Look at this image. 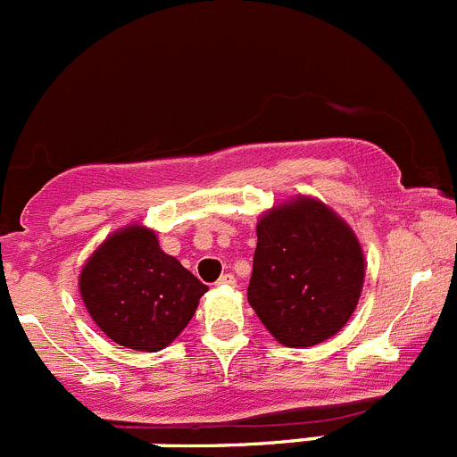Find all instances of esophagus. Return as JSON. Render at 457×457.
<instances>
[{"label":"esophagus","instance_id":"esophagus-1","mask_svg":"<svg viewBox=\"0 0 457 457\" xmlns=\"http://www.w3.org/2000/svg\"><path fill=\"white\" fill-rule=\"evenodd\" d=\"M216 284H219V287H234V284H237V277H234V275H223L219 281H216Z\"/></svg>","mask_w":457,"mask_h":457}]
</instances>
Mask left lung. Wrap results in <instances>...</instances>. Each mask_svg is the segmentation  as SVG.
Instances as JSON below:
<instances>
[{
  "label": "left lung",
  "mask_w": 457,
  "mask_h": 457,
  "mask_svg": "<svg viewBox=\"0 0 457 457\" xmlns=\"http://www.w3.org/2000/svg\"><path fill=\"white\" fill-rule=\"evenodd\" d=\"M363 279L361 243L325 203L297 195L259 219L248 302L281 345L313 347L338 334Z\"/></svg>",
  "instance_id": "1"
}]
</instances>
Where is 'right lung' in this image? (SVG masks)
Returning a JSON list of instances; mask_svg holds the SVG:
<instances>
[{
	"label": "right lung",
	"instance_id": "1",
	"mask_svg": "<svg viewBox=\"0 0 457 457\" xmlns=\"http://www.w3.org/2000/svg\"><path fill=\"white\" fill-rule=\"evenodd\" d=\"M79 288L99 329L137 352H160L173 343L207 293L142 225L110 234L80 270Z\"/></svg>",
	"mask_w": 457,
	"mask_h": 457
}]
</instances>
